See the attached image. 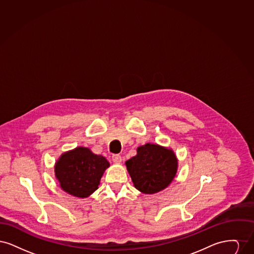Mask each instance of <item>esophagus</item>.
<instances>
[{"mask_svg":"<svg viewBox=\"0 0 254 254\" xmlns=\"http://www.w3.org/2000/svg\"><path fill=\"white\" fill-rule=\"evenodd\" d=\"M112 161H113L114 163L120 164L122 162V157L119 154H113V155H112Z\"/></svg>","mask_w":254,"mask_h":254,"instance_id":"1","label":"esophagus"}]
</instances>
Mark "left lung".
<instances>
[{"label":"left lung","instance_id":"obj_1","mask_svg":"<svg viewBox=\"0 0 254 254\" xmlns=\"http://www.w3.org/2000/svg\"><path fill=\"white\" fill-rule=\"evenodd\" d=\"M134 187L145 194L157 193L174 179L178 160L172 149L145 144L137 148V155L126 162Z\"/></svg>","mask_w":254,"mask_h":254}]
</instances>
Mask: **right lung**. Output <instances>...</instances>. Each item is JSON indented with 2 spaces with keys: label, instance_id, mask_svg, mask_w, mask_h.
I'll return each mask as SVG.
<instances>
[{
  "label": "right lung",
  "instance_id": "right-lung-1",
  "mask_svg": "<svg viewBox=\"0 0 254 254\" xmlns=\"http://www.w3.org/2000/svg\"><path fill=\"white\" fill-rule=\"evenodd\" d=\"M109 167L108 160L94 154L89 148L79 146L61 155L55 164V176L66 193L86 198L93 193Z\"/></svg>",
  "mask_w": 254,
  "mask_h": 254
}]
</instances>
